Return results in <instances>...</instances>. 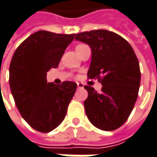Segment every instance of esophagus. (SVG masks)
Listing matches in <instances>:
<instances>
[{
	"instance_id": "esophagus-1",
	"label": "esophagus",
	"mask_w": 157,
	"mask_h": 157,
	"mask_svg": "<svg viewBox=\"0 0 157 157\" xmlns=\"http://www.w3.org/2000/svg\"><path fill=\"white\" fill-rule=\"evenodd\" d=\"M77 87L79 89H82L83 88V84L82 83H80V82H77Z\"/></svg>"
}]
</instances>
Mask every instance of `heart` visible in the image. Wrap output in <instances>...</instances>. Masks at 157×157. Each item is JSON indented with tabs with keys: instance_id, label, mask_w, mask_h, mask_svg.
Returning <instances> with one entry per match:
<instances>
[{
	"instance_id": "b5f03b06",
	"label": "heart",
	"mask_w": 157,
	"mask_h": 157,
	"mask_svg": "<svg viewBox=\"0 0 157 157\" xmlns=\"http://www.w3.org/2000/svg\"><path fill=\"white\" fill-rule=\"evenodd\" d=\"M80 45H82V44H80ZM80 45H78V46H80Z\"/></svg>"
}]
</instances>
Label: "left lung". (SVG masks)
Instances as JSON below:
<instances>
[{
  "mask_svg": "<svg viewBox=\"0 0 157 157\" xmlns=\"http://www.w3.org/2000/svg\"><path fill=\"white\" fill-rule=\"evenodd\" d=\"M75 40L91 49L88 78L101 82V92L84 86V101L90 122L102 131L121 127L130 116L140 84L139 60L130 43L119 34L107 30H92L75 35Z\"/></svg>",
  "mask_w": 157,
  "mask_h": 157,
  "instance_id": "8db88e82",
  "label": "left lung"
}]
</instances>
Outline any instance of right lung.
<instances>
[{"label": "right lung", "instance_id": "1", "mask_svg": "<svg viewBox=\"0 0 157 157\" xmlns=\"http://www.w3.org/2000/svg\"><path fill=\"white\" fill-rule=\"evenodd\" d=\"M74 34L38 31L16 50L10 66V87L16 106L34 130L50 132L62 123L77 84L47 82V72L58 67Z\"/></svg>", "mask_w": 157, "mask_h": 157}]
</instances>
